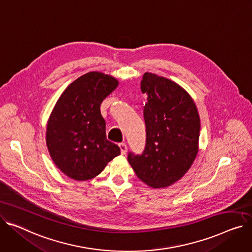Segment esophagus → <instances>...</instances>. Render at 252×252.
I'll return each mask as SVG.
<instances>
[{
  "instance_id": "34e87169",
  "label": "esophagus",
  "mask_w": 252,
  "mask_h": 252,
  "mask_svg": "<svg viewBox=\"0 0 252 252\" xmlns=\"http://www.w3.org/2000/svg\"><path fill=\"white\" fill-rule=\"evenodd\" d=\"M119 147H120V149H121L122 155H126V151H127L126 145L125 143H121V144H119Z\"/></svg>"
}]
</instances>
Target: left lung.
<instances>
[{
  "mask_svg": "<svg viewBox=\"0 0 252 252\" xmlns=\"http://www.w3.org/2000/svg\"><path fill=\"white\" fill-rule=\"evenodd\" d=\"M141 90L146 147L142 155L127 156L137 176L153 189L172 186L186 174L198 153L200 121L191 96L177 83L145 73Z\"/></svg>",
  "mask_w": 252,
  "mask_h": 252,
  "instance_id": "8db88e82",
  "label": "left lung"
}]
</instances>
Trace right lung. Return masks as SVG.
<instances>
[{
    "label": "right lung",
    "instance_id": "1",
    "mask_svg": "<svg viewBox=\"0 0 252 252\" xmlns=\"http://www.w3.org/2000/svg\"><path fill=\"white\" fill-rule=\"evenodd\" d=\"M119 86L110 75L89 72L64 89L49 115L45 141L50 157L68 177L94 178L121 154L106 139L105 121L100 112L103 100Z\"/></svg>",
    "mask_w": 252,
    "mask_h": 252
}]
</instances>
